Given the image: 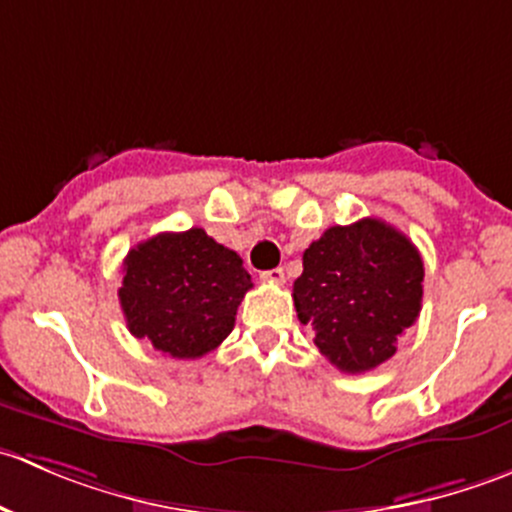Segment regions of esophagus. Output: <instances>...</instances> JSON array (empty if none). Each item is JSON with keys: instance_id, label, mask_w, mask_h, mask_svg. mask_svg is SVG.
Returning a JSON list of instances; mask_svg holds the SVG:
<instances>
[{"instance_id": "1", "label": "esophagus", "mask_w": 512, "mask_h": 512, "mask_svg": "<svg viewBox=\"0 0 512 512\" xmlns=\"http://www.w3.org/2000/svg\"><path fill=\"white\" fill-rule=\"evenodd\" d=\"M260 277L265 282H270V285H282V282H285V270H282V267H275V270L262 272Z\"/></svg>"}]
</instances>
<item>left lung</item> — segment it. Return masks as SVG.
<instances>
[{
	"instance_id": "obj_1",
	"label": "left lung",
	"mask_w": 512,
	"mask_h": 512,
	"mask_svg": "<svg viewBox=\"0 0 512 512\" xmlns=\"http://www.w3.org/2000/svg\"><path fill=\"white\" fill-rule=\"evenodd\" d=\"M302 267L297 317L337 369L361 374L396 354L423 297V260L404 232L376 218L334 225L304 250Z\"/></svg>"
}]
</instances>
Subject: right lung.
Masks as SVG:
<instances>
[{"mask_svg":"<svg viewBox=\"0 0 512 512\" xmlns=\"http://www.w3.org/2000/svg\"><path fill=\"white\" fill-rule=\"evenodd\" d=\"M250 287L240 255L190 227L138 242L123 260L118 299L133 337L173 359H198L232 332Z\"/></svg>","mask_w":512,"mask_h":512,"instance_id":"obj_1","label":"right lung"}]
</instances>
